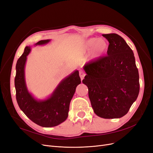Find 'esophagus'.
Returning a JSON list of instances; mask_svg holds the SVG:
<instances>
[{"label": "esophagus", "instance_id": "1", "mask_svg": "<svg viewBox=\"0 0 153 153\" xmlns=\"http://www.w3.org/2000/svg\"><path fill=\"white\" fill-rule=\"evenodd\" d=\"M79 74H80V78L81 80H83L84 78V76H85V73L83 71H80L79 72Z\"/></svg>", "mask_w": 153, "mask_h": 153}]
</instances>
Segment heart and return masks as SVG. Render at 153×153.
<instances>
[{
	"mask_svg": "<svg viewBox=\"0 0 153 153\" xmlns=\"http://www.w3.org/2000/svg\"><path fill=\"white\" fill-rule=\"evenodd\" d=\"M108 49V45L103 39L98 38H91L84 41L82 50L84 52H89L91 59H95L100 57Z\"/></svg>",
	"mask_w": 153,
	"mask_h": 153,
	"instance_id": "obj_1",
	"label": "heart"
}]
</instances>
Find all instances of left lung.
Wrapping results in <instances>:
<instances>
[{
  "label": "left lung",
  "mask_w": 153,
  "mask_h": 153,
  "mask_svg": "<svg viewBox=\"0 0 153 153\" xmlns=\"http://www.w3.org/2000/svg\"><path fill=\"white\" fill-rule=\"evenodd\" d=\"M102 36L109 42L107 55L85 64L82 82L98 116L121 118L138 96L139 75L133 51L122 37L114 33Z\"/></svg>",
  "instance_id": "left-lung-1"
}]
</instances>
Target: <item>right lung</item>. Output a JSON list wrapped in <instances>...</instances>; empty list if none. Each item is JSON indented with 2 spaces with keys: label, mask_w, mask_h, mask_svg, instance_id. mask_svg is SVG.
<instances>
[{
  "label": "right lung",
  "mask_w": 153,
  "mask_h": 153,
  "mask_svg": "<svg viewBox=\"0 0 153 153\" xmlns=\"http://www.w3.org/2000/svg\"><path fill=\"white\" fill-rule=\"evenodd\" d=\"M50 41L41 40L34 46L45 45ZM30 51L31 47L27 46L16 63L15 86L17 103L32 122L42 127L56 126L65 121L68 117L70 101L77 85L81 83L79 72L75 70L64 78L47 98L36 99L27 89L25 82V64Z\"/></svg>",
  "instance_id": "right-lung-1"
}]
</instances>
